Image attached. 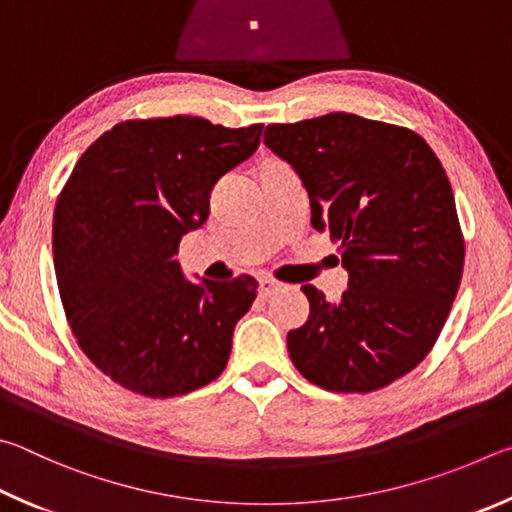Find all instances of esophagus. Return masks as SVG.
Here are the masks:
<instances>
[{
  "label": "esophagus",
  "mask_w": 512,
  "mask_h": 512,
  "mask_svg": "<svg viewBox=\"0 0 512 512\" xmlns=\"http://www.w3.org/2000/svg\"><path fill=\"white\" fill-rule=\"evenodd\" d=\"M276 290H281V283L279 281L267 279V276H265V279L258 281V292H261V297H272Z\"/></svg>",
  "instance_id": "1"
}]
</instances>
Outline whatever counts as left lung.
<instances>
[{"label":"left lung","mask_w":512,"mask_h":512,"mask_svg":"<svg viewBox=\"0 0 512 512\" xmlns=\"http://www.w3.org/2000/svg\"><path fill=\"white\" fill-rule=\"evenodd\" d=\"M265 146L297 170L312 227L339 242L348 290L315 285L288 333L297 371L335 393L384 389L432 351L459 290L465 240L441 161L409 128L330 112L272 123Z\"/></svg>","instance_id":"left-lung-1"}]
</instances>
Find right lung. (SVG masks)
I'll return each mask as SVG.
<instances>
[{
	"label": "right lung",
	"mask_w": 512,
	"mask_h": 512,
	"mask_svg": "<svg viewBox=\"0 0 512 512\" xmlns=\"http://www.w3.org/2000/svg\"><path fill=\"white\" fill-rule=\"evenodd\" d=\"M263 125L200 116L116 123L76 161L53 213V265L67 324L98 371L146 398H175L227 366L258 283H191L184 233L209 218L218 179L251 157Z\"/></svg>",
	"instance_id": "right-lung-1"
}]
</instances>
